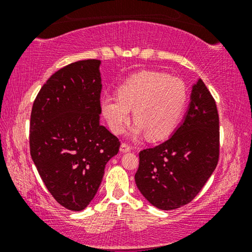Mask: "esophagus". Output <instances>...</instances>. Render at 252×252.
<instances>
[{
	"label": "esophagus",
	"mask_w": 252,
	"mask_h": 252,
	"mask_svg": "<svg viewBox=\"0 0 252 252\" xmlns=\"http://www.w3.org/2000/svg\"><path fill=\"white\" fill-rule=\"evenodd\" d=\"M130 150H132V147H130L129 144L122 143V146H120V151H122V153H128Z\"/></svg>",
	"instance_id": "34e87169"
}]
</instances>
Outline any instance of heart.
Listing matches in <instances>:
<instances>
[{
    "instance_id": "1",
    "label": "heart",
    "mask_w": 252,
    "mask_h": 252,
    "mask_svg": "<svg viewBox=\"0 0 252 252\" xmlns=\"http://www.w3.org/2000/svg\"><path fill=\"white\" fill-rule=\"evenodd\" d=\"M118 96H104L102 115L113 133H123L134 109L132 132L148 133L151 140H161L173 132L187 103V87L181 79L157 71L130 75L117 88Z\"/></svg>"
}]
</instances>
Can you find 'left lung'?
Masks as SVG:
<instances>
[{
  "instance_id": "1",
  "label": "left lung",
  "mask_w": 252,
  "mask_h": 252,
  "mask_svg": "<svg viewBox=\"0 0 252 252\" xmlns=\"http://www.w3.org/2000/svg\"><path fill=\"white\" fill-rule=\"evenodd\" d=\"M135 184L160 210L188 204L201 191L219 160V116L201 79L192 86L187 115L170 139L140 151Z\"/></svg>"
}]
</instances>
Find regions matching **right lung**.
I'll list each match as a JSON object with an SVG mask.
<instances>
[{
	"label": "right lung",
	"instance_id": "add662e5",
	"mask_svg": "<svg viewBox=\"0 0 252 252\" xmlns=\"http://www.w3.org/2000/svg\"><path fill=\"white\" fill-rule=\"evenodd\" d=\"M98 60L62 67L40 89L30 122V150L43 184L62 206L81 211L101 185L118 137L99 124Z\"/></svg>",
	"mask_w": 252,
	"mask_h": 252
}]
</instances>
